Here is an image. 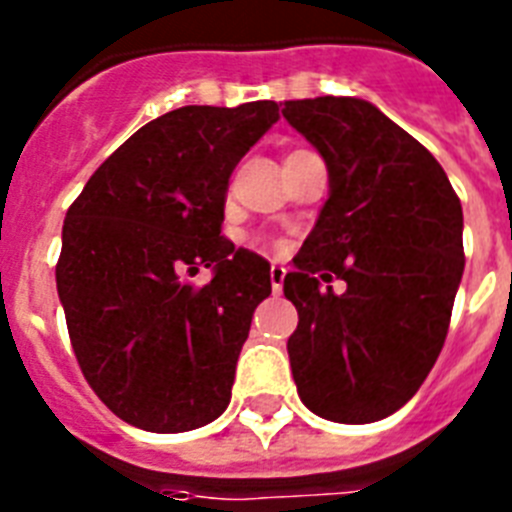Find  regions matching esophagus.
<instances>
[{
    "mask_svg": "<svg viewBox=\"0 0 512 512\" xmlns=\"http://www.w3.org/2000/svg\"><path fill=\"white\" fill-rule=\"evenodd\" d=\"M284 276H287V268H284V265H271L273 295H281V289H284Z\"/></svg>",
    "mask_w": 512,
    "mask_h": 512,
    "instance_id": "esophagus-1",
    "label": "esophagus"
}]
</instances>
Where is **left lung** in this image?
Listing matches in <instances>:
<instances>
[{"mask_svg": "<svg viewBox=\"0 0 512 512\" xmlns=\"http://www.w3.org/2000/svg\"><path fill=\"white\" fill-rule=\"evenodd\" d=\"M281 114L329 167L327 204L284 276L300 316L287 342L297 393L324 420H382L444 348L465 271L462 204L428 148L366 100H287ZM332 275L342 296L320 289Z\"/></svg>", "mask_w": 512, "mask_h": 512, "instance_id": "8db88e82", "label": "left lung"}]
</instances>
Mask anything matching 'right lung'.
Returning <instances> with one entry per match:
<instances>
[{"label": "right lung", "mask_w": 512, "mask_h": 512, "mask_svg": "<svg viewBox=\"0 0 512 512\" xmlns=\"http://www.w3.org/2000/svg\"><path fill=\"white\" fill-rule=\"evenodd\" d=\"M279 103L183 106L124 140L68 207L55 265L84 380L135 428L217 420L271 265L220 236L228 177ZM199 267L204 288L184 279Z\"/></svg>", "instance_id": "right-lung-1"}]
</instances>
